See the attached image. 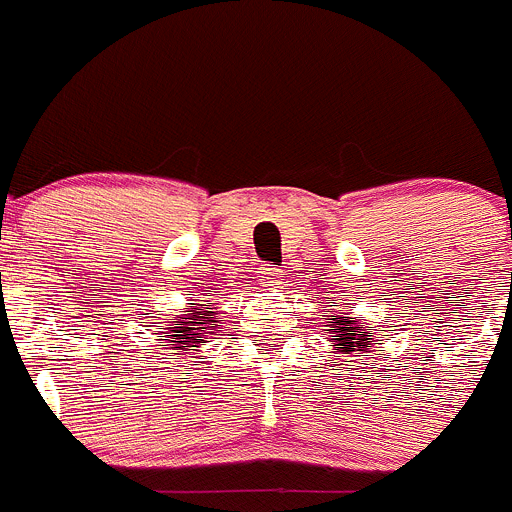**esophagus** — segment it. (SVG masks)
Returning <instances> with one entry per match:
<instances>
[{"label": "esophagus", "mask_w": 512, "mask_h": 512, "mask_svg": "<svg viewBox=\"0 0 512 512\" xmlns=\"http://www.w3.org/2000/svg\"><path fill=\"white\" fill-rule=\"evenodd\" d=\"M281 274H284V271L279 269V266H274V264H264L259 269V281L264 286H279L281 284Z\"/></svg>", "instance_id": "34e87169"}]
</instances>
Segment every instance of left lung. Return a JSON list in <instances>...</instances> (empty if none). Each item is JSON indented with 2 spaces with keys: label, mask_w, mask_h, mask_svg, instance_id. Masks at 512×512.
<instances>
[{
  "label": "left lung",
  "mask_w": 512,
  "mask_h": 512,
  "mask_svg": "<svg viewBox=\"0 0 512 512\" xmlns=\"http://www.w3.org/2000/svg\"><path fill=\"white\" fill-rule=\"evenodd\" d=\"M339 319H347V324H342V321H332V324H339V349H342V352H354V347H357V352H364V347H367V337H369V332H364L362 326H352L349 324V316H339ZM349 331H357V335H349ZM359 336L360 339L357 340L356 337Z\"/></svg>",
  "instance_id": "1"
}]
</instances>
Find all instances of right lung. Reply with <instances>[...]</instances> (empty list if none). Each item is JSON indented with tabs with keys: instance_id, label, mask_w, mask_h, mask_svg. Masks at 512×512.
<instances>
[{
	"instance_id": "add662e5",
	"label": "right lung",
	"mask_w": 512,
	"mask_h": 512,
	"mask_svg": "<svg viewBox=\"0 0 512 512\" xmlns=\"http://www.w3.org/2000/svg\"><path fill=\"white\" fill-rule=\"evenodd\" d=\"M213 314H216V311H208V314L193 311V314L178 316V324H168L170 342L178 339V342H175V349L196 347V344H201L203 339H206V329L211 326V321H216Z\"/></svg>"
}]
</instances>
